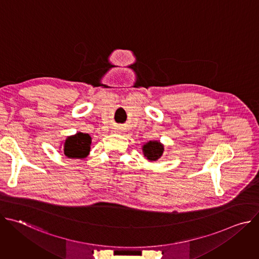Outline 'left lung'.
I'll list each match as a JSON object with an SVG mask.
<instances>
[{
    "mask_svg": "<svg viewBox=\"0 0 259 259\" xmlns=\"http://www.w3.org/2000/svg\"><path fill=\"white\" fill-rule=\"evenodd\" d=\"M142 153L147 161L155 162L162 157L164 153V144L158 140H150L142 145Z\"/></svg>",
    "mask_w": 259,
    "mask_h": 259,
    "instance_id": "8db88e82",
    "label": "left lung"
}]
</instances>
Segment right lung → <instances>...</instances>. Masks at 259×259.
Instances as JSON below:
<instances>
[{
	"instance_id": "add662e5",
	"label": "right lung",
	"mask_w": 259,
	"mask_h": 259,
	"mask_svg": "<svg viewBox=\"0 0 259 259\" xmlns=\"http://www.w3.org/2000/svg\"><path fill=\"white\" fill-rule=\"evenodd\" d=\"M92 138L88 133L77 132L63 141V154L68 159H85L90 153Z\"/></svg>"
}]
</instances>
